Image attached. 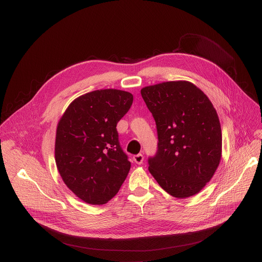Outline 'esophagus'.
Listing matches in <instances>:
<instances>
[{
	"instance_id": "1",
	"label": "esophagus",
	"mask_w": 262,
	"mask_h": 262,
	"mask_svg": "<svg viewBox=\"0 0 262 262\" xmlns=\"http://www.w3.org/2000/svg\"><path fill=\"white\" fill-rule=\"evenodd\" d=\"M133 160H134V162H136L137 164H142L143 163V160H144V156H143V154H137V155H134V157H133Z\"/></svg>"
}]
</instances>
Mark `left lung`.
Returning <instances> with one entry per match:
<instances>
[{
  "label": "left lung",
  "instance_id": "8db88e82",
  "mask_svg": "<svg viewBox=\"0 0 262 262\" xmlns=\"http://www.w3.org/2000/svg\"><path fill=\"white\" fill-rule=\"evenodd\" d=\"M157 129V151L149 171L168 194L200 192L216 171L222 150L219 118L208 97L187 81H170L141 91Z\"/></svg>",
  "mask_w": 262,
  "mask_h": 262
}]
</instances>
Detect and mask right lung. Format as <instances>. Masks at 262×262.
<instances>
[{
	"mask_svg": "<svg viewBox=\"0 0 262 262\" xmlns=\"http://www.w3.org/2000/svg\"><path fill=\"white\" fill-rule=\"evenodd\" d=\"M133 101L127 92L95 91L73 101L57 124V169L64 184L87 204H107L129 171L116 125Z\"/></svg>",
	"mask_w": 262,
	"mask_h": 262,
	"instance_id": "obj_1",
	"label": "right lung"
}]
</instances>
